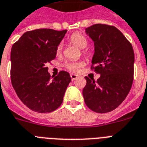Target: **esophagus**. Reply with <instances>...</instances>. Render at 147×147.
I'll list each match as a JSON object with an SVG mask.
<instances>
[{
  "label": "esophagus",
  "instance_id": "esophagus-1",
  "mask_svg": "<svg viewBox=\"0 0 147 147\" xmlns=\"http://www.w3.org/2000/svg\"><path fill=\"white\" fill-rule=\"evenodd\" d=\"M70 77H71V80L73 81V80H76L78 76H77V75H75V74H70Z\"/></svg>",
  "mask_w": 147,
  "mask_h": 147
}]
</instances>
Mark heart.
Masks as SVG:
<instances>
[{
    "instance_id": "b5f03b06",
    "label": "heart",
    "mask_w": 147,
    "mask_h": 147,
    "mask_svg": "<svg viewBox=\"0 0 147 147\" xmlns=\"http://www.w3.org/2000/svg\"><path fill=\"white\" fill-rule=\"evenodd\" d=\"M69 41L71 42V43L76 46V47H78L79 49H84L87 47L88 45V40L87 38L85 37V36H84L82 33H78V32H76V33H72L71 36L69 37ZM62 52V45L60 44L58 45L57 48H56V54L57 55H60ZM85 53H87L86 52H84ZM82 62H67L66 64L65 65V67L68 70L73 72H76L78 71L80 69V67L82 66Z\"/></svg>"
}]
</instances>
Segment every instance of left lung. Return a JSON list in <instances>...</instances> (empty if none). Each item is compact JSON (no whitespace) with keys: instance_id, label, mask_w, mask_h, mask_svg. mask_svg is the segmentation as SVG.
Here are the masks:
<instances>
[{"instance_id":"1","label":"left lung","mask_w":147,"mask_h":147,"mask_svg":"<svg viewBox=\"0 0 147 147\" xmlns=\"http://www.w3.org/2000/svg\"><path fill=\"white\" fill-rule=\"evenodd\" d=\"M94 42L91 69L97 82L87 76L82 94L85 105L97 113L116 109L127 96L134 81V53L131 43L115 26L98 24L85 29Z\"/></svg>"}]
</instances>
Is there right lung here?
I'll return each instance as SVG.
<instances>
[{
  "mask_svg": "<svg viewBox=\"0 0 147 147\" xmlns=\"http://www.w3.org/2000/svg\"><path fill=\"white\" fill-rule=\"evenodd\" d=\"M66 32L52 29L27 31L13 45L11 83L20 100L33 111L49 113L62 105L71 77L61 71L51 78L46 65L55 58L56 48Z\"/></svg>",
  "mask_w": 147,
  "mask_h": 147,
  "instance_id": "1",
  "label": "right lung"
}]
</instances>
